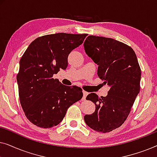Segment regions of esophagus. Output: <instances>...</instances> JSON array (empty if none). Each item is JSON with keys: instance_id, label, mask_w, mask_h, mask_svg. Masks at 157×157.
Instances as JSON below:
<instances>
[{"instance_id": "obj_1", "label": "esophagus", "mask_w": 157, "mask_h": 157, "mask_svg": "<svg viewBox=\"0 0 157 157\" xmlns=\"http://www.w3.org/2000/svg\"><path fill=\"white\" fill-rule=\"evenodd\" d=\"M83 99H85L86 97V96L89 94V93H88L87 91H83Z\"/></svg>"}]
</instances>
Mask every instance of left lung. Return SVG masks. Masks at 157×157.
<instances>
[{
	"label": "left lung",
	"mask_w": 157,
	"mask_h": 157,
	"mask_svg": "<svg viewBox=\"0 0 157 157\" xmlns=\"http://www.w3.org/2000/svg\"><path fill=\"white\" fill-rule=\"evenodd\" d=\"M83 46L98 66V77L110 88L105 97L94 93L86 96L96 109L84 116V121L98 132H111L125 121L140 91L141 68L136 55L130 46L111 38L89 36Z\"/></svg>",
	"instance_id": "obj_1"
}]
</instances>
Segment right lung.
Segmentation results:
<instances>
[{
    "label": "right lung",
    "instance_id": "add662e5",
    "mask_svg": "<svg viewBox=\"0 0 157 157\" xmlns=\"http://www.w3.org/2000/svg\"><path fill=\"white\" fill-rule=\"evenodd\" d=\"M87 34L58 33L37 38L20 60L19 98L27 119L41 128L57 126L67 109L81 99L82 89L63 85L53 76L68 66V56Z\"/></svg>",
    "mask_w": 157,
    "mask_h": 157
}]
</instances>
